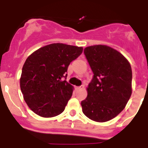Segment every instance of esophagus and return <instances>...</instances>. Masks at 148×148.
<instances>
[{
	"label": "esophagus",
	"mask_w": 148,
	"mask_h": 148,
	"mask_svg": "<svg viewBox=\"0 0 148 148\" xmlns=\"http://www.w3.org/2000/svg\"><path fill=\"white\" fill-rule=\"evenodd\" d=\"M83 88V86H76L75 87V89L76 90H79L81 89V88Z\"/></svg>",
	"instance_id": "esophagus-1"
}]
</instances>
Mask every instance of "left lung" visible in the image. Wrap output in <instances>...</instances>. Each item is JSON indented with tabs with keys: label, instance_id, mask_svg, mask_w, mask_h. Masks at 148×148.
I'll use <instances>...</instances> for the list:
<instances>
[{
	"label": "left lung",
	"instance_id": "left-lung-1",
	"mask_svg": "<svg viewBox=\"0 0 148 148\" xmlns=\"http://www.w3.org/2000/svg\"><path fill=\"white\" fill-rule=\"evenodd\" d=\"M84 54L94 75L88 95L81 101L83 112L95 121H108L124 110L130 97L131 66L121 53L106 45L86 47Z\"/></svg>",
	"mask_w": 148,
	"mask_h": 148
}]
</instances>
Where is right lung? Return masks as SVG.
<instances>
[{
	"label": "right lung",
	"instance_id": "1",
	"mask_svg": "<svg viewBox=\"0 0 148 148\" xmlns=\"http://www.w3.org/2000/svg\"><path fill=\"white\" fill-rule=\"evenodd\" d=\"M82 52L81 47L55 43L28 56L23 66L20 86L32 111L45 118L56 116L64 111L73 92L72 86L65 80L68 68Z\"/></svg>",
	"mask_w": 148,
	"mask_h": 148
}]
</instances>
